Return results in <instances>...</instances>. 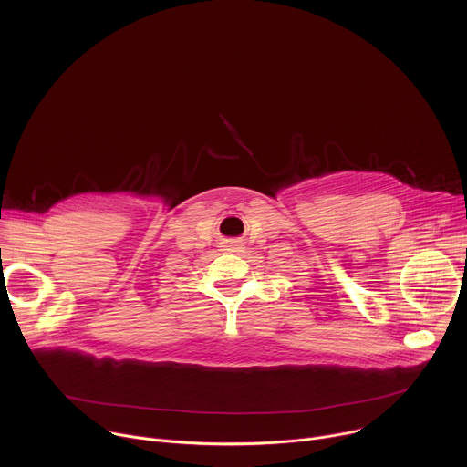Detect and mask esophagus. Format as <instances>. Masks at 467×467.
<instances>
[{"label": "esophagus", "instance_id": "34e87169", "mask_svg": "<svg viewBox=\"0 0 467 467\" xmlns=\"http://www.w3.org/2000/svg\"><path fill=\"white\" fill-rule=\"evenodd\" d=\"M227 247H233V249H229V251H236V249H240V244H233V245H227Z\"/></svg>", "mask_w": 467, "mask_h": 467}]
</instances>
